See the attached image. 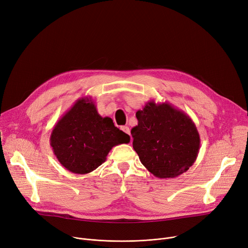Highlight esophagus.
<instances>
[{
  "mask_svg": "<svg viewBox=\"0 0 248 248\" xmlns=\"http://www.w3.org/2000/svg\"><path fill=\"white\" fill-rule=\"evenodd\" d=\"M121 129H122L124 133H126V134H130V129H129V127H128V126L124 125V126H122V127H121Z\"/></svg>",
  "mask_w": 248,
  "mask_h": 248,
  "instance_id": "esophagus-1",
  "label": "esophagus"
}]
</instances>
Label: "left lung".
Listing matches in <instances>:
<instances>
[{
	"label": "left lung",
	"instance_id": "left-lung-1",
	"mask_svg": "<svg viewBox=\"0 0 248 248\" xmlns=\"http://www.w3.org/2000/svg\"><path fill=\"white\" fill-rule=\"evenodd\" d=\"M132 146L140 162L159 179L175 178L195 162L200 136L195 124L170 103L149 101L136 112Z\"/></svg>",
	"mask_w": 248,
	"mask_h": 248
}]
</instances>
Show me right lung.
I'll return each instance as SVG.
<instances>
[{
  "mask_svg": "<svg viewBox=\"0 0 248 248\" xmlns=\"http://www.w3.org/2000/svg\"><path fill=\"white\" fill-rule=\"evenodd\" d=\"M129 140L111 118L98 114L91 97H83L55 124L50 144L62 166L74 173L85 174L101 166L114 146Z\"/></svg>",
  "mask_w": 248,
  "mask_h": 248,
  "instance_id": "1",
  "label": "right lung"
}]
</instances>
